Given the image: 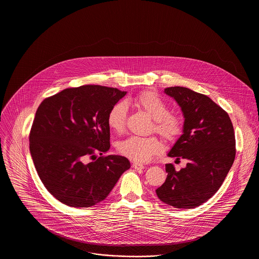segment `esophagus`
I'll return each instance as SVG.
<instances>
[{
    "label": "esophagus",
    "mask_w": 259,
    "mask_h": 259,
    "mask_svg": "<svg viewBox=\"0 0 259 259\" xmlns=\"http://www.w3.org/2000/svg\"><path fill=\"white\" fill-rule=\"evenodd\" d=\"M132 166L136 170H143L145 168V166L143 164H140V163H133Z\"/></svg>",
    "instance_id": "obj_1"
}]
</instances>
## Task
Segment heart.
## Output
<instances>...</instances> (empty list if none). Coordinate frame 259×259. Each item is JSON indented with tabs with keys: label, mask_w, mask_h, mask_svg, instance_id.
I'll use <instances>...</instances> for the list:
<instances>
[{
	"label": "heart",
	"mask_w": 259,
	"mask_h": 259,
	"mask_svg": "<svg viewBox=\"0 0 259 259\" xmlns=\"http://www.w3.org/2000/svg\"><path fill=\"white\" fill-rule=\"evenodd\" d=\"M136 106L154 119V129L166 140H172L181 133V118L168 112L166 103L152 92H144L133 100ZM127 106L119 102L108 113V125L113 132L122 133L126 126ZM118 152L130 160L147 162L162 151V145L154 136H131L117 144Z\"/></svg>",
	"instance_id": "obj_1"
}]
</instances>
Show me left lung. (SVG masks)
Returning <instances> with one entry per match:
<instances>
[{"instance_id": "left-lung-1", "label": "left lung", "mask_w": 259, "mask_h": 259, "mask_svg": "<svg viewBox=\"0 0 259 259\" xmlns=\"http://www.w3.org/2000/svg\"><path fill=\"white\" fill-rule=\"evenodd\" d=\"M166 95L180 106L183 134L168 156L187 160L176 171L166 164V181L155 191L161 201L177 209H193L220 189L236 155L234 128L228 113L211 99L189 88L168 87Z\"/></svg>"}]
</instances>
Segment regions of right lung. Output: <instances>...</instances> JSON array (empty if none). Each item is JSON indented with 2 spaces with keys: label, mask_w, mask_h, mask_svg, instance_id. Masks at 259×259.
<instances>
[{
  "label": "right lung",
  "mask_w": 259,
  "mask_h": 259,
  "mask_svg": "<svg viewBox=\"0 0 259 259\" xmlns=\"http://www.w3.org/2000/svg\"><path fill=\"white\" fill-rule=\"evenodd\" d=\"M126 93L101 85L67 88L37 108L29 137L31 156L41 183L63 204H98L130 168L124 156H103L111 148L108 113Z\"/></svg>",
  "instance_id": "add662e5"
}]
</instances>
